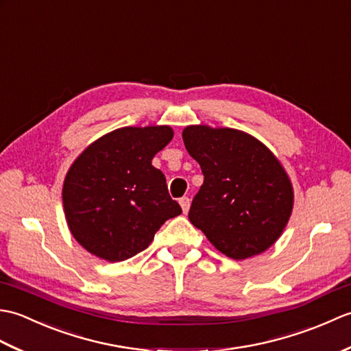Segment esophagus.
<instances>
[{"mask_svg": "<svg viewBox=\"0 0 351 351\" xmlns=\"http://www.w3.org/2000/svg\"><path fill=\"white\" fill-rule=\"evenodd\" d=\"M180 205H181V208H182V213L187 214L189 210H190V199L185 197V196L181 197V199H180Z\"/></svg>", "mask_w": 351, "mask_h": 351, "instance_id": "34e87169", "label": "esophagus"}]
</instances>
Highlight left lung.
I'll list each match as a JSON object with an SVG mask.
<instances>
[{
	"label": "left lung",
	"mask_w": 351,
	"mask_h": 351,
	"mask_svg": "<svg viewBox=\"0 0 351 351\" xmlns=\"http://www.w3.org/2000/svg\"><path fill=\"white\" fill-rule=\"evenodd\" d=\"M185 149L204 173L190 221L228 258L247 259L279 240L293 213L287 170L263 141L234 128L190 125Z\"/></svg>",
	"instance_id": "obj_1"
}]
</instances>
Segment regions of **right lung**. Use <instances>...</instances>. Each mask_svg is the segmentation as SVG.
Wrapping results in <instances>:
<instances>
[{"instance_id": "right-lung-1", "label": "right lung", "mask_w": 351, "mask_h": 351, "mask_svg": "<svg viewBox=\"0 0 351 351\" xmlns=\"http://www.w3.org/2000/svg\"><path fill=\"white\" fill-rule=\"evenodd\" d=\"M173 138L167 125L123 126L95 140L72 162L63 210L72 237L108 263L152 243L166 220L182 213L152 158Z\"/></svg>"}]
</instances>
